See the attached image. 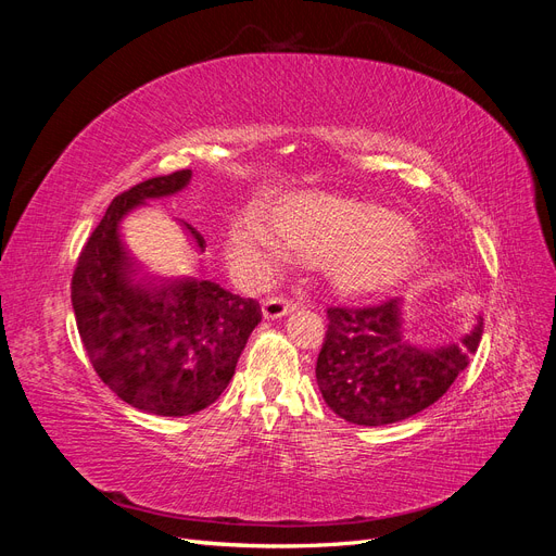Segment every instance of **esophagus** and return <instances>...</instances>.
<instances>
[{"mask_svg": "<svg viewBox=\"0 0 556 556\" xmlns=\"http://www.w3.org/2000/svg\"><path fill=\"white\" fill-rule=\"evenodd\" d=\"M292 311H296V304H292V301H288V299H280V296L266 299L262 304V317L264 319H278V317H285Z\"/></svg>", "mask_w": 556, "mask_h": 556, "instance_id": "obj_1", "label": "esophagus"}]
</instances>
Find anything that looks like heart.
I'll list each match as a JSON object with an SVG mask.
<instances>
[{"instance_id":"b5f03b06","label":"heart","mask_w":556,"mask_h":556,"mask_svg":"<svg viewBox=\"0 0 556 556\" xmlns=\"http://www.w3.org/2000/svg\"><path fill=\"white\" fill-rule=\"evenodd\" d=\"M274 222L276 226L264 208L250 204L229 223V262L252 288L274 280L292 250L323 264L329 285L343 296L394 290L419 266L413 225L366 201L301 192L280 201Z\"/></svg>"}]
</instances>
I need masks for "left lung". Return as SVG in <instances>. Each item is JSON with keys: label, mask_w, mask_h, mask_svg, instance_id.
Returning a JSON list of instances; mask_svg holds the SVG:
<instances>
[{"label": "left lung", "mask_w": 556, "mask_h": 556, "mask_svg": "<svg viewBox=\"0 0 556 556\" xmlns=\"http://www.w3.org/2000/svg\"><path fill=\"white\" fill-rule=\"evenodd\" d=\"M315 378L327 406L345 422L382 427L439 401L482 339V315L457 341L417 345L406 339V301L371 308H329Z\"/></svg>", "instance_id": "obj_1"}]
</instances>
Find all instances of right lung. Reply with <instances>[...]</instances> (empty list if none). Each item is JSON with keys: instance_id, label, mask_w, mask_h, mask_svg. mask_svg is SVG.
I'll return each instance as SVG.
<instances>
[{"instance_id": "obj_1", "label": "right lung", "mask_w": 556, "mask_h": 556, "mask_svg": "<svg viewBox=\"0 0 556 556\" xmlns=\"http://www.w3.org/2000/svg\"><path fill=\"white\" fill-rule=\"evenodd\" d=\"M182 169L117 194L83 248L72 304L83 348L97 376L129 406L182 417L208 408L237 371L248 336L262 323L260 304L204 278H157L141 271L123 241V220L148 199L182 192ZM190 243L201 233L180 220Z\"/></svg>"}]
</instances>
